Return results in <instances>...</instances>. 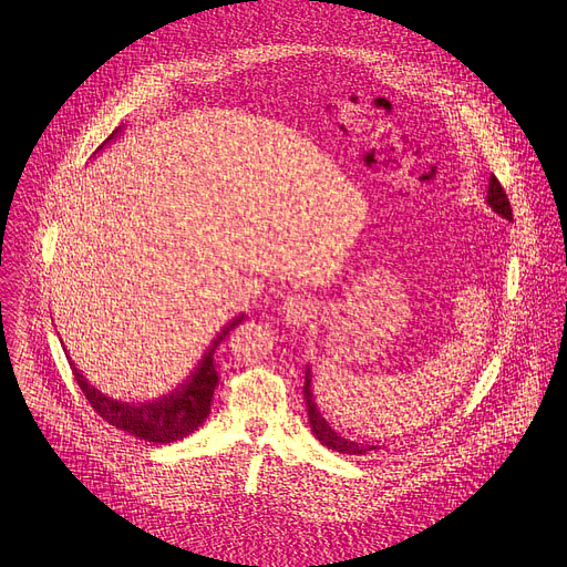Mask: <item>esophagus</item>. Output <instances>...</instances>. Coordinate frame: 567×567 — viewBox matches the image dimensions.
Segmentation results:
<instances>
[{
    "instance_id": "esophagus-1",
    "label": "esophagus",
    "mask_w": 567,
    "mask_h": 567,
    "mask_svg": "<svg viewBox=\"0 0 567 567\" xmlns=\"http://www.w3.org/2000/svg\"><path fill=\"white\" fill-rule=\"evenodd\" d=\"M280 312L289 326H306L310 319H315L317 308L303 293H287Z\"/></svg>"
}]
</instances>
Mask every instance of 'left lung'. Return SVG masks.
<instances>
[{
    "label": "left lung",
    "instance_id": "1",
    "mask_svg": "<svg viewBox=\"0 0 567 567\" xmlns=\"http://www.w3.org/2000/svg\"><path fill=\"white\" fill-rule=\"evenodd\" d=\"M487 204L494 208L498 216H503L505 220H513V208H511L508 195H505L501 182H498L494 174L489 178ZM310 381H312V374H310V368H308L306 370V385H303V398H306V404H308V419H310V427H312L315 436L326 445V449H331L336 453H344V455H368L370 451H377V445L349 441V439L340 436L329 423H326L321 411L315 404V398H312V391H310Z\"/></svg>",
    "mask_w": 567,
    "mask_h": 567
}]
</instances>
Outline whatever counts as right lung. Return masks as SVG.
I'll return each mask as SVG.
<instances>
[{
	"instance_id": "add662e5",
	"label": "right lung",
	"mask_w": 567,
	"mask_h": 567,
	"mask_svg": "<svg viewBox=\"0 0 567 567\" xmlns=\"http://www.w3.org/2000/svg\"><path fill=\"white\" fill-rule=\"evenodd\" d=\"M114 133L110 137H114ZM244 319L246 315H238L227 326H223V331L216 336L212 347L206 349L199 365L188 377V381L178 385V389L172 391L169 395L158 398L154 402H144V404L116 402L103 395L101 391H96L94 385H89L73 363H71V370L86 402L92 404V409L101 415L103 421L144 441L169 443L195 432L204 423L208 411H212V398L218 385L214 353L220 347V342L229 336V331H234Z\"/></svg>"
}]
</instances>
